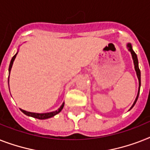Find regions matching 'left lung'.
Instances as JSON below:
<instances>
[{
	"label": "left lung",
	"instance_id": "left-lung-1",
	"mask_svg": "<svg viewBox=\"0 0 150 150\" xmlns=\"http://www.w3.org/2000/svg\"><path fill=\"white\" fill-rule=\"evenodd\" d=\"M127 47H128V50L131 52V54H132V60H133V63H134V66H135V70L136 71V75H137V78L139 79V91H138V95L136 96V100H135L134 103L133 105H132V107L130 108V109H132V107L134 106L135 104H136V101L138 99V97H139V89H140V86H141V74H140V70L139 69V62H138V58H137V55L134 52V51L132 50V45L130 43H128L127 44Z\"/></svg>",
	"mask_w": 150,
	"mask_h": 150
}]
</instances>
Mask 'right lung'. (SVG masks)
I'll list each match as a JSON object with an SVG mask.
<instances>
[{
    "label": "right lung",
    "mask_w": 150,
    "mask_h": 150,
    "mask_svg": "<svg viewBox=\"0 0 150 150\" xmlns=\"http://www.w3.org/2000/svg\"><path fill=\"white\" fill-rule=\"evenodd\" d=\"M18 54V52L13 56V58H12L11 61V63H10V65H9V69H8V71H9V75H10V72H11V69L12 68V65H13V62H14V59L16 58V55ZM8 84H9V79H8ZM10 90V88H9ZM64 103H63L62 105H61V107L58 110L54 111V112H47V113H35V112H27L25 110H23V109H20L21 111L23 113H24L26 115H28V116H31L33 118H36V119H49V118H52L53 116H54L55 115H57L58 113H59L62 110L63 107H64Z\"/></svg>",
    "instance_id": "obj_1"
}]
</instances>
